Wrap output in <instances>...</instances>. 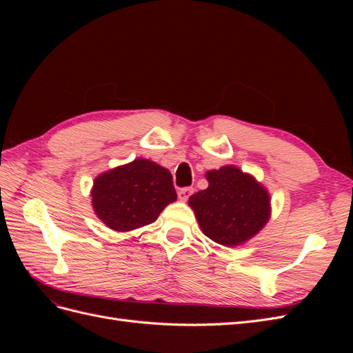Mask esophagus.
<instances>
[{"label": "esophagus", "mask_w": 353, "mask_h": 353, "mask_svg": "<svg viewBox=\"0 0 353 353\" xmlns=\"http://www.w3.org/2000/svg\"><path fill=\"white\" fill-rule=\"evenodd\" d=\"M193 191H194V188L193 187H184V188H181L179 191H178V197H179V200H183V201H185V200H188V197L193 194Z\"/></svg>", "instance_id": "esophagus-1"}]
</instances>
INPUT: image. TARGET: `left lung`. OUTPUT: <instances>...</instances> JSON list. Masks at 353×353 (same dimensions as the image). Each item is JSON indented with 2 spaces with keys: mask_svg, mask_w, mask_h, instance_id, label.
I'll use <instances>...</instances> for the list:
<instances>
[{
  "mask_svg": "<svg viewBox=\"0 0 353 353\" xmlns=\"http://www.w3.org/2000/svg\"><path fill=\"white\" fill-rule=\"evenodd\" d=\"M209 187L188 199L205 236L222 245H239L270 219V196L256 179L236 166L206 174Z\"/></svg>",
  "mask_w": 353,
  "mask_h": 353,
  "instance_id": "obj_1",
  "label": "left lung"
}]
</instances>
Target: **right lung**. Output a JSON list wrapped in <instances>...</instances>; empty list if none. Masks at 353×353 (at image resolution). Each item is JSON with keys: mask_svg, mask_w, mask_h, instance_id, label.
Listing matches in <instances>:
<instances>
[{"mask_svg": "<svg viewBox=\"0 0 353 353\" xmlns=\"http://www.w3.org/2000/svg\"><path fill=\"white\" fill-rule=\"evenodd\" d=\"M91 196L95 215L105 225L131 231L154 222L176 200V191L168 169L137 159L97 176Z\"/></svg>", "mask_w": 353, "mask_h": 353, "instance_id": "right-lung-1", "label": "right lung"}]
</instances>
